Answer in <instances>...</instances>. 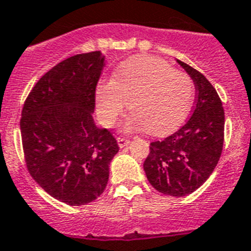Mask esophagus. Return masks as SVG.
<instances>
[{
  "instance_id": "1",
  "label": "esophagus",
  "mask_w": 251,
  "mask_h": 251,
  "mask_svg": "<svg viewBox=\"0 0 251 251\" xmlns=\"http://www.w3.org/2000/svg\"><path fill=\"white\" fill-rule=\"evenodd\" d=\"M118 141V145H119V148H126L128 144H129V140L128 138H124V137H118L117 138Z\"/></svg>"
}]
</instances>
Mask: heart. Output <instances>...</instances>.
Returning <instances> with one entry per match:
<instances>
[{
    "label": "heart",
    "mask_w": 251,
    "mask_h": 251,
    "mask_svg": "<svg viewBox=\"0 0 251 251\" xmlns=\"http://www.w3.org/2000/svg\"><path fill=\"white\" fill-rule=\"evenodd\" d=\"M195 87L190 76L154 56L124 61L113 79H101L95 100L101 122L113 126L127 106L132 114L124 129L145 128L151 134L175 129L191 110Z\"/></svg>",
    "instance_id": "1"
}]
</instances>
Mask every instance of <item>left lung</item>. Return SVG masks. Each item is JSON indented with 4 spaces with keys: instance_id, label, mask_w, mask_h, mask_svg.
Wrapping results in <instances>:
<instances>
[{
    "instance_id": "obj_1",
    "label": "left lung",
    "mask_w": 251,
    "mask_h": 251,
    "mask_svg": "<svg viewBox=\"0 0 251 251\" xmlns=\"http://www.w3.org/2000/svg\"><path fill=\"white\" fill-rule=\"evenodd\" d=\"M192 78L195 107L183 127L150 144L144 169L151 186L164 195L181 198L196 191L218 164L225 140V110L212 83L181 60Z\"/></svg>"
}]
</instances>
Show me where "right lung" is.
<instances>
[{
	"instance_id": "right-lung-1",
	"label": "right lung",
	"mask_w": 251,
	"mask_h": 251,
	"mask_svg": "<svg viewBox=\"0 0 251 251\" xmlns=\"http://www.w3.org/2000/svg\"><path fill=\"white\" fill-rule=\"evenodd\" d=\"M103 66L100 51L65 59L37 82L23 106L20 130L29 173L68 205L88 204L102 194L119 151L113 134L93 121Z\"/></svg>"
}]
</instances>
